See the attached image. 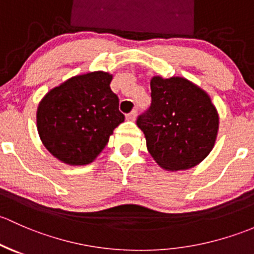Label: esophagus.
<instances>
[{"label":"esophagus","mask_w":254,"mask_h":254,"mask_svg":"<svg viewBox=\"0 0 254 254\" xmlns=\"http://www.w3.org/2000/svg\"><path fill=\"white\" fill-rule=\"evenodd\" d=\"M135 116H137V110H132V111L127 115V119L130 120V121H133V120L135 119Z\"/></svg>","instance_id":"esophagus-1"}]
</instances>
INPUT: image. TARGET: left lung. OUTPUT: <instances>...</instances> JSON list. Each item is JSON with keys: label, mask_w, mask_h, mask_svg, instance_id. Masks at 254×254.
Here are the masks:
<instances>
[{"label": "left lung", "mask_w": 254, "mask_h": 254, "mask_svg": "<svg viewBox=\"0 0 254 254\" xmlns=\"http://www.w3.org/2000/svg\"><path fill=\"white\" fill-rule=\"evenodd\" d=\"M151 104L137 119L154 160L169 171L187 170L210 153L219 129L215 106L203 89L181 77H153Z\"/></svg>", "instance_id": "obj_1"}]
</instances>
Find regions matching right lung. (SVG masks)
<instances>
[{
  "mask_svg": "<svg viewBox=\"0 0 254 254\" xmlns=\"http://www.w3.org/2000/svg\"><path fill=\"white\" fill-rule=\"evenodd\" d=\"M112 75L91 72L69 78L40 101L36 125L50 153L68 165H87L108 144L125 115L111 90Z\"/></svg>",
  "mask_w": 254,
  "mask_h": 254,
  "instance_id": "1",
  "label": "right lung"
}]
</instances>
